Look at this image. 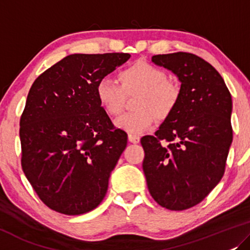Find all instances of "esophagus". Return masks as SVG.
Segmentation results:
<instances>
[{"label":"esophagus","instance_id":"obj_1","mask_svg":"<svg viewBox=\"0 0 250 250\" xmlns=\"http://www.w3.org/2000/svg\"><path fill=\"white\" fill-rule=\"evenodd\" d=\"M128 139H129L130 143H132V144H138L139 140H140V137L137 136V135H131V133H130V135L128 136Z\"/></svg>","mask_w":250,"mask_h":250}]
</instances>
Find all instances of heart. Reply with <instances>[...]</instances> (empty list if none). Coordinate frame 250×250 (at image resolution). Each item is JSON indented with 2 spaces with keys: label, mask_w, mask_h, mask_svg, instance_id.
<instances>
[{
  "label": "heart",
  "mask_w": 250,
  "mask_h": 250,
  "mask_svg": "<svg viewBox=\"0 0 250 250\" xmlns=\"http://www.w3.org/2000/svg\"><path fill=\"white\" fill-rule=\"evenodd\" d=\"M119 82L103 78L96 85V98L108 115L120 114L125 96L137 94L136 111L115 120L119 129L130 133H142L149 129L155 117L163 121L177 108L181 96L178 83L167 79L164 70L145 61L135 62L119 72Z\"/></svg>",
  "instance_id": "b5f03b06"
}]
</instances>
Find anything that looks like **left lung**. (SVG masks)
Segmentation results:
<instances>
[{
  "mask_svg": "<svg viewBox=\"0 0 250 250\" xmlns=\"http://www.w3.org/2000/svg\"><path fill=\"white\" fill-rule=\"evenodd\" d=\"M181 83L173 113L155 136H144L143 170L154 200L184 210L199 204L219 184L232 143V98L215 68L195 54L154 55Z\"/></svg>",
  "mask_w": 250,
  "mask_h": 250,
  "instance_id": "left-lung-1",
  "label": "left lung"
}]
</instances>
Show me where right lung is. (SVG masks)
I'll use <instances>...</instances> for the list:
<instances>
[{
    "instance_id": "right-lung-1",
    "label": "right lung",
    "mask_w": 250,
    "mask_h": 250,
    "mask_svg": "<svg viewBox=\"0 0 250 250\" xmlns=\"http://www.w3.org/2000/svg\"><path fill=\"white\" fill-rule=\"evenodd\" d=\"M128 53L71 54L35 80L20 118L21 167L40 199L65 215L100 205L128 136L98 103L96 85Z\"/></svg>"
}]
</instances>
